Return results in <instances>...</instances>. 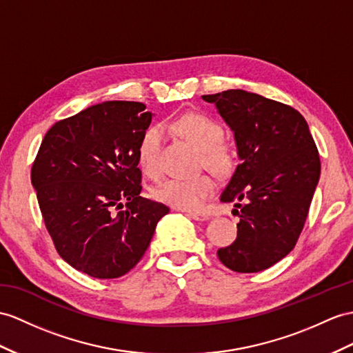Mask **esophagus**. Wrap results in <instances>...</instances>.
Returning a JSON list of instances; mask_svg holds the SVG:
<instances>
[{
  "instance_id": "34e87169",
  "label": "esophagus",
  "mask_w": 353,
  "mask_h": 353,
  "mask_svg": "<svg viewBox=\"0 0 353 353\" xmlns=\"http://www.w3.org/2000/svg\"><path fill=\"white\" fill-rule=\"evenodd\" d=\"M187 214H188V217H192L193 220H197V221H203V220L210 219V214L202 212V211H188Z\"/></svg>"
}]
</instances>
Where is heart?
I'll return each instance as SVG.
<instances>
[{
	"label": "heart",
	"instance_id": "b5f03b06",
	"mask_svg": "<svg viewBox=\"0 0 353 353\" xmlns=\"http://www.w3.org/2000/svg\"><path fill=\"white\" fill-rule=\"evenodd\" d=\"M166 127L181 134L201 150L202 161L206 168L219 175H225L234 168L235 154L230 145L221 141V125L212 118L197 112H190L176 119H172ZM165 143L161 127L150 125L137 143V163L148 176L160 174V154ZM216 190V181L211 175H197L192 178H170L161 183L154 194L159 201L179 210H197L205 199Z\"/></svg>",
	"mask_w": 353,
	"mask_h": 353
}]
</instances>
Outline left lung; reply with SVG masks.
Segmentation results:
<instances>
[{
  "instance_id": "left-lung-1",
  "label": "left lung",
  "mask_w": 353,
  "mask_h": 353,
  "mask_svg": "<svg viewBox=\"0 0 353 353\" xmlns=\"http://www.w3.org/2000/svg\"><path fill=\"white\" fill-rule=\"evenodd\" d=\"M202 99L234 130L241 160L220 196L239 208L238 234L219 259L235 272L263 271L298 243L319 181V151L304 117L285 103L243 90Z\"/></svg>"
}]
</instances>
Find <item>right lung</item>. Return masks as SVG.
Wrapping results in <instances>:
<instances>
[{
  "label": "right lung",
  "mask_w": 353,
  "mask_h": 353,
  "mask_svg": "<svg viewBox=\"0 0 353 353\" xmlns=\"http://www.w3.org/2000/svg\"><path fill=\"white\" fill-rule=\"evenodd\" d=\"M145 108L105 101L61 119L32 163L31 183L58 254L94 279H118L134 268L169 212L141 196L137 143L152 118Z\"/></svg>",
  "instance_id": "1"
}]
</instances>
